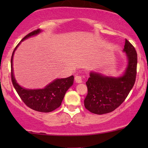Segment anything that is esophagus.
I'll return each instance as SVG.
<instances>
[{
  "label": "esophagus",
  "mask_w": 148,
  "mask_h": 148,
  "mask_svg": "<svg viewBox=\"0 0 148 148\" xmlns=\"http://www.w3.org/2000/svg\"><path fill=\"white\" fill-rule=\"evenodd\" d=\"M74 80H75V81L76 83H78V84H79V83H82V78H81V76H76L75 78H74Z\"/></svg>",
  "instance_id": "esophagus-1"
}]
</instances>
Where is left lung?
<instances>
[{
    "label": "left lung",
    "instance_id": "1",
    "mask_svg": "<svg viewBox=\"0 0 148 148\" xmlns=\"http://www.w3.org/2000/svg\"><path fill=\"white\" fill-rule=\"evenodd\" d=\"M123 51L127 53L128 65L123 76L112 77L97 72L90 74L84 106L91 113L102 115L113 111L125 101L133 88L136 77L137 53L127 40Z\"/></svg>",
    "mask_w": 148,
    "mask_h": 148
}]
</instances>
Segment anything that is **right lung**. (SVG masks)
Masks as SVG:
<instances>
[{
	"mask_svg": "<svg viewBox=\"0 0 148 148\" xmlns=\"http://www.w3.org/2000/svg\"><path fill=\"white\" fill-rule=\"evenodd\" d=\"M40 32V29L34 30L25 35L21 42L28 37L37 35ZM20 42L15 47L11 58V79L13 86L22 101L29 108L43 113H49L54 111L60 106L66 92L73 85L74 76L65 79H56L43 89L30 90L22 88L16 83L14 79L12 68L13 56Z\"/></svg>",
	"mask_w": 148,
	"mask_h": 148,
	"instance_id": "right-lung-1",
	"label": "right lung"
}]
</instances>
